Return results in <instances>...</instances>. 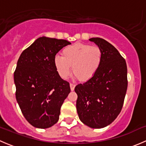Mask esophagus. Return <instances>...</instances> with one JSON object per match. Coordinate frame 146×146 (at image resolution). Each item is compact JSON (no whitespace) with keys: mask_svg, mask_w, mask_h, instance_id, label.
Listing matches in <instances>:
<instances>
[{"mask_svg":"<svg viewBox=\"0 0 146 146\" xmlns=\"http://www.w3.org/2000/svg\"><path fill=\"white\" fill-rule=\"evenodd\" d=\"M75 87H76V85H74V84H72L70 83V90L71 91H73L75 89Z\"/></svg>","mask_w":146,"mask_h":146,"instance_id":"1","label":"esophagus"}]
</instances>
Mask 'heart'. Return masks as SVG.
<instances>
[{"label": "heart", "instance_id": "obj_1", "mask_svg": "<svg viewBox=\"0 0 146 146\" xmlns=\"http://www.w3.org/2000/svg\"><path fill=\"white\" fill-rule=\"evenodd\" d=\"M62 56L54 58V66L58 76L66 79L72 70L82 82L92 79L98 73L103 60L102 49L97 46L76 43L65 47Z\"/></svg>", "mask_w": 146, "mask_h": 146}]
</instances>
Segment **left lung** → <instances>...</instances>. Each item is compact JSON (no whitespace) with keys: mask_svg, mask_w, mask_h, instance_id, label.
Listing matches in <instances>:
<instances>
[{"mask_svg":"<svg viewBox=\"0 0 146 146\" xmlns=\"http://www.w3.org/2000/svg\"><path fill=\"white\" fill-rule=\"evenodd\" d=\"M102 49L103 60L95 76L75 88L80 120L92 129L112 123L123 107L127 90V66L117 48L102 38H91Z\"/></svg>","mask_w":146,"mask_h":146,"instance_id":"8db88e82","label":"left lung"}]
</instances>
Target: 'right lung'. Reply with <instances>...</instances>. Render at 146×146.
Masks as SVG:
<instances>
[{
	"label": "right lung",
	"mask_w": 146,
	"mask_h": 146,
	"mask_svg": "<svg viewBox=\"0 0 146 146\" xmlns=\"http://www.w3.org/2000/svg\"><path fill=\"white\" fill-rule=\"evenodd\" d=\"M70 42L46 36L36 39L23 51L14 73L16 100L34 127L47 129L57 123L70 85L57 73L54 58Z\"/></svg>",
	"instance_id": "add662e5"
}]
</instances>
